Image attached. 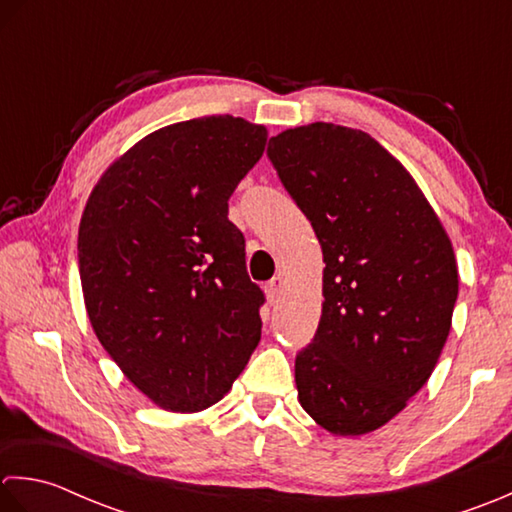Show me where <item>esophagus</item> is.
Here are the masks:
<instances>
[{
	"label": "esophagus",
	"mask_w": 512,
	"mask_h": 512,
	"mask_svg": "<svg viewBox=\"0 0 512 512\" xmlns=\"http://www.w3.org/2000/svg\"><path fill=\"white\" fill-rule=\"evenodd\" d=\"M265 291H267V298L271 300V302H278V298H280V291H283V276H274L269 280V283L265 285Z\"/></svg>",
	"instance_id": "34e87169"
}]
</instances>
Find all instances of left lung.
<instances>
[{"label":"left lung","mask_w":512,"mask_h":512,"mask_svg":"<svg viewBox=\"0 0 512 512\" xmlns=\"http://www.w3.org/2000/svg\"><path fill=\"white\" fill-rule=\"evenodd\" d=\"M280 183L320 241L322 316L296 356L298 400L364 435L420 391L451 331L457 263L413 176L367 132L309 123L269 139Z\"/></svg>","instance_id":"8db88e82"}]
</instances>
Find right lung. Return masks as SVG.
Here are the masks:
<instances>
[{"instance_id": "obj_1", "label": "right lung", "mask_w": 512, "mask_h": 512, "mask_svg": "<svg viewBox=\"0 0 512 512\" xmlns=\"http://www.w3.org/2000/svg\"><path fill=\"white\" fill-rule=\"evenodd\" d=\"M265 143L263 125L229 114L168 125L112 163L83 210L92 329L165 411L216 404L258 347L265 294L247 276L227 201Z\"/></svg>"}]
</instances>
